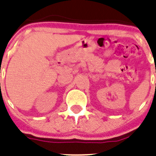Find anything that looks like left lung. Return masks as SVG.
<instances>
[{"label":"left lung","instance_id":"1","mask_svg":"<svg viewBox=\"0 0 156 156\" xmlns=\"http://www.w3.org/2000/svg\"><path fill=\"white\" fill-rule=\"evenodd\" d=\"M155 85H156V84H155Z\"/></svg>","mask_w":156,"mask_h":156}]
</instances>
